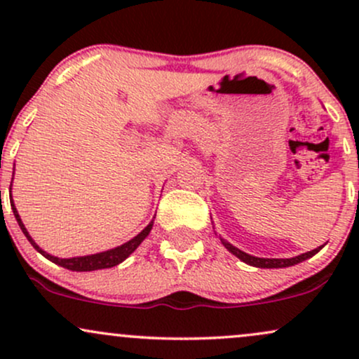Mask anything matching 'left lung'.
<instances>
[{
	"label": "left lung",
	"mask_w": 359,
	"mask_h": 359,
	"mask_svg": "<svg viewBox=\"0 0 359 359\" xmlns=\"http://www.w3.org/2000/svg\"><path fill=\"white\" fill-rule=\"evenodd\" d=\"M219 240L222 245H224V248L229 251V253H233L234 257L240 258L241 262L246 263V265L257 266V269H287V266L297 265V263H300V262H306L307 258H312L316 253H319V251L324 248V245H323V246H319V248L307 251V253H302V255H299V257H294V258H258V257H253V255L245 253V251H241L240 248H236V246H233L231 243L222 240L221 236H219Z\"/></svg>",
	"instance_id": "1"
}]
</instances>
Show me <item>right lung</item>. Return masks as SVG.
I'll use <instances>...</instances> for the list:
<instances>
[{
	"mask_svg": "<svg viewBox=\"0 0 359 359\" xmlns=\"http://www.w3.org/2000/svg\"><path fill=\"white\" fill-rule=\"evenodd\" d=\"M10 192H11V185H10ZM11 209H13L16 222H18V226H20V228H22V231H23L25 236H27V240L32 243V246H34V248L39 251L40 255H43L45 258L50 259L52 263H57V265L64 266V269L72 270V271H93V270L111 269V266L119 265V263L125 262V259L130 257V255L133 253V251L137 250L140 245H142V241L145 240L148 234H150L151 228H154V221H150V224H148L142 233H138L137 236L131 238L130 241L123 243L121 246H116V248H113V250L101 251V253H96V255H86V257L57 258V257H53V255L47 253V251H43L42 248H40V246L34 241V238H32L30 234H28L27 228H25V224H23V221H22V217H20L18 211H16L15 204H11Z\"/></svg>",
	"mask_w": 359,
	"mask_h": 359,
	"instance_id": "add662e5",
	"label": "right lung"
}]
</instances>
